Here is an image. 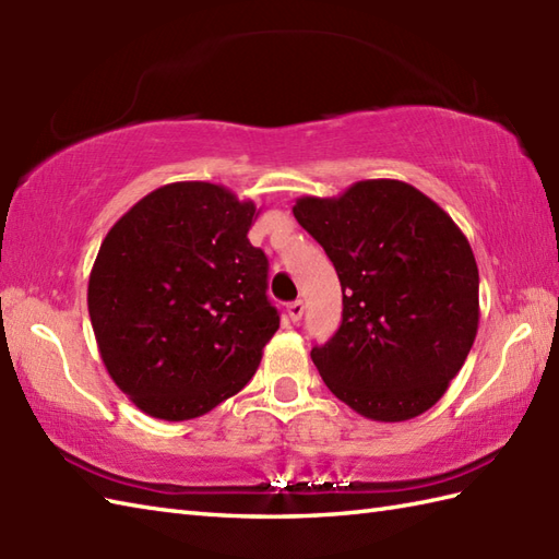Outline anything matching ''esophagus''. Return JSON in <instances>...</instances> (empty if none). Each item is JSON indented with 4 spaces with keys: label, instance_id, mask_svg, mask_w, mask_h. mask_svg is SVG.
I'll return each instance as SVG.
<instances>
[{
    "label": "esophagus",
    "instance_id": "34e87169",
    "mask_svg": "<svg viewBox=\"0 0 559 559\" xmlns=\"http://www.w3.org/2000/svg\"><path fill=\"white\" fill-rule=\"evenodd\" d=\"M302 314H305V302H302V300L288 302V317H290V322L298 324L300 319H302Z\"/></svg>",
    "mask_w": 559,
    "mask_h": 559
}]
</instances>
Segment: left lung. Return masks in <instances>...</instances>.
<instances>
[{
    "label": "left lung",
    "mask_w": 559,
    "mask_h": 559,
    "mask_svg": "<svg viewBox=\"0 0 559 559\" xmlns=\"http://www.w3.org/2000/svg\"><path fill=\"white\" fill-rule=\"evenodd\" d=\"M293 213L334 261L343 290L338 331L312 348L331 394L379 423L430 411L478 334V264L466 235L401 180L300 197Z\"/></svg>",
    "instance_id": "8db88e82"
}]
</instances>
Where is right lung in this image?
Wrapping results in <instances>:
<instances>
[{
    "label": "right lung",
    "instance_id": "add662e5",
    "mask_svg": "<svg viewBox=\"0 0 559 559\" xmlns=\"http://www.w3.org/2000/svg\"><path fill=\"white\" fill-rule=\"evenodd\" d=\"M254 201L173 182L117 221L88 278V314L112 382L151 418L180 423L235 396L278 331L269 261L247 233Z\"/></svg>",
    "mask_w": 559,
    "mask_h": 559
}]
</instances>
